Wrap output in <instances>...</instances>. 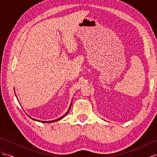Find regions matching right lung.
<instances>
[{
  "label": "right lung",
  "instance_id": "1",
  "mask_svg": "<svg viewBox=\"0 0 157 157\" xmlns=\"http://www.w3.org/2000/svg\"><path fill=\"white\" fill-rule=\"evenodd\" d=\"M70 107H71V106L70 107ZM69 113V110H68L67 111V113L64 115H63L62 117H59V118H58V119H55V120H53V121H38V120H36V119H34V120H35V121H40V122H43V123H52V122H55V121H58V120H60L61 119H62V118H63L64 117H65V116ZM31 118V117H30Z\"/></svg>",
  "mask_w": 157,
  "mask_h": 157
}]
</instances>
